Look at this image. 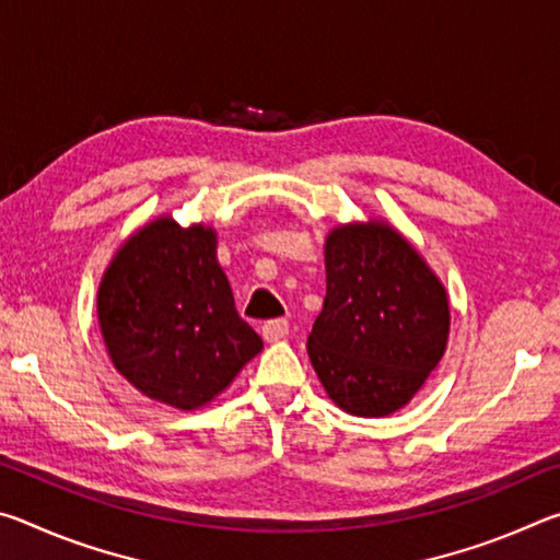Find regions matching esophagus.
<instances>
[{
	"mask_svg": "<svg viewBox=\"0 0 560 560\" xmlns=\"http://www.w3.org/2000/svg\"><path fill=\"white\" fill-rule=\"evenodd\" d=\"M261 336H264V340H269V343H277V340L287 338V336H289V324H287V318H273V320H267V324L261 326Z\"/></svg>",
	"mask_w": 560,
	"mask_h": 560,
	"instance_id": "34e87169",
	"label": "esophagus"
}]
</instances>
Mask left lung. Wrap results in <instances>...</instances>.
Masks as SVG:
<instances>
[{"label":"left lung","mask_w":560,"mask_h":560,"mask_svg":"<svg viewBox=\"0 0 560 560\" xmlns=\"http://www.w3.org/2000/svg\"><path fill=\"white\" fill-rule=\"evenodd\" d=\"M447 336V291L400 232L381 220L330 230L324 311L306 348L340 410H400L438 368Z\"/></svg>","instance_id":"1"}]
</instances>
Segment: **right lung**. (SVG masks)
Instances as JSON below:
<instances>
[{"instance_id":"1","label":"right lung","mask_w":560,"mask_h":560,"mask_svg":"<svg viewBox=\"0 0 560 560\" xmlns=\"http://www.w3.org/2000/svg\"><path fill=\"white\" fill-rule=\"evenodd\" d=\"M98 324L116 371L177 410L212 402L264 348L236 314L217 232L167 214L140 226L110 259Z\"/></svg>"}]
</instances>
